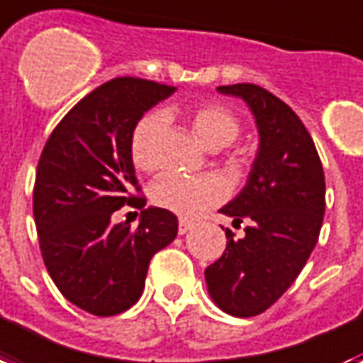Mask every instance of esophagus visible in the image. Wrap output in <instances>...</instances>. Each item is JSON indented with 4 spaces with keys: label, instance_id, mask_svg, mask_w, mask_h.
Returning a JSON list of instances; mask_svg holds the SVG:
<instances>
[{
    "label": "esophagus",
    "instance_id": "obj_1",
    "mask_svg": "<svg viewBox=\"0 0 363 363\" xmlns=\"http://www.w3.org/2000/svg\"><path fill=\"white\" fill-rule=\"evenodd\" d=\"M190 228H192V223H190V220H186V218H181V220H179V234H186Z\"/></svg>",
    "mask_w": 363,
    "mask_h": 363
}]
</instances>
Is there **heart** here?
Listing matches in <instances>:
<instances>
[{
    "instance_id": "1",
    "label": "heart",
    "mask_w": 363,
    "mask_h": 363,
    "mask_svg": "<svg viewBox=\"0 0 363 363\" xmlns=\"http://www.w3.org/2000/svg\"><path fill=\"white\" fill-rule=\"evenodd\" d=\"M196 137L207 148L218 150L230 146L242 133V121L234 110L220 102H200L184 112ZM165 129L160 112L145 114L131 133V160L138 169L157 167V143ZM226 184L215 175H162L152 184V201L179 217L194 218L225 200Z\"/></svg>"
}]
</instances>
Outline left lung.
Returning <instances> with one entry per match:
<instances>
[{
    "label": "left lung",
    "instance_id": "1",
    "mask_svg": "<svg viewBox=\"0 0 363 363\" xmlns=\"http://www.w3.org/2000/svg\"><path fill=\"white\" fill-rule=\"evenodd\" d=\"M242 96L255 116L261 146L247 184L220 209L245 220V236L226 228V249L206 268L209 295L225 312L251 318L297 280L316 245L325 213V177L311 133L286 102L253 83L218 87Z\"/></svg>",
    "mask_w": 363,
    "mask_h": 363
}]
</instances>
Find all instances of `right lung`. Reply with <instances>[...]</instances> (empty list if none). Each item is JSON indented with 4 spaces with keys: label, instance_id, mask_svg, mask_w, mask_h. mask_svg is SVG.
Wrapping results in <instances>:
<instances>
[{
    "label": "right lung",
    "instance_id": "obj_1",
    "mask_svg": "<svg viewBox=\"0 0 363 363\" xmlns=\"http://www.w3.org/2000/svg\"><path fill=\"white\" fill-rule=\"evenodd\" d=\"M175 91L140 77L102 83L59 121L38 162L34 220L47 272L72 304L95 316L137 303L152 257L179 232L162 207L145 209L137 228L112 225L120 207L146 203L129 150L133 129Z\"/></svg>",
    "mask_w": 363,
    "mask_h": 363
}]
</instances>
